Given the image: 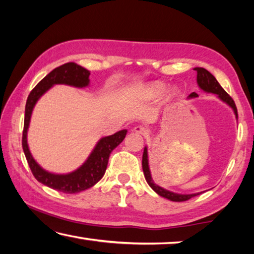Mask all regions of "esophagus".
Listing matches in <instances>:
<instances>
[{
    "instance_id": "34e87169",
    "label": "esophagus",
    "mask_w": 254,
    "mask_h": 254,
    "mask_svg": "<svg viewBox=\"0 0 254 254\" xmlns=\"http://www.w3.org/2000/svg\"><path fill=\"white\" fill-rule=\"evenodd\" d=\"M133 132L137 133V134H143L144 135V134H147V133H148V128L143 127V126H136V127H133Z\"/></svg>"
}]
</instances>
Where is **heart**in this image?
<instances>
[{
  "mask_svg": "<svg viewBox=\"0 0 254 254\" xmlns=\"http://www.w3.org/2000/svg\"><path fill=\"white\" fill-rule=\"evenodd\" d=\"M152 91L153 92H159V91H160V86H159V85H153L152 86Z\"/></svg>",
  "mask_w": 254,
  "mask_h": 254,
  "instance_id": "heart-1",
  "label": "heart"
}]
</instances>
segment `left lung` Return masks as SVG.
<instances>
[{
	"mask_svg": "<svg viewBox=\"0 0 254 254\" xmlns=\"http://www.w3.org/2000/svg\"><path fill=\"white\" fill-rule=\"evenodd\" d=\"M194 70L197 71V84H198L200 89H203L204 92H207V93L216 94L220 100H222L223 102L226 103L227 105L231 106L232 109H233L235 117H236V119H238V110H236V106H235L233 98H232L229 94H227L224 89L222 88V86L218 84L216 78H215V77L210 74L208 70H206L205 68L196 67V68H194ZM197 96L198 95H197L195 92L191 93L190 95H189V97H197ZM142 169H143L144 178H145V180H147V183L149 184V186L151 187L159 196L165 197V198H167V199H170L173 201H185V200L190 199L191 197H195V196L200 194V192H197V194H177V192L167 190V189L158 186L157 184H154L152 180V177H151V173H150V169H149L147 147H145L143 150Z\"/></svg>",
	"mask_w": 254,
	"mask_h": 254,
	"instance_id": "8db88e82",
	"label": "left lung"
}]
</instances>
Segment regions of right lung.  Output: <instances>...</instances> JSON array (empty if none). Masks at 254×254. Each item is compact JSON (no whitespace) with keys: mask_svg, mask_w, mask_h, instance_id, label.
I'll return each mask as SVG.
<instances>
[{"mask_svg":"<svg viewBox=\"0 0 254 254\" xmlns=\"http://www.w3.org/2000/svg\"><path fill=\"white\" fill-rule=\"evenodd\" d=\"M89 75H91L89 70L85 69L84 67L77 65L75 63L64 64V65L55 68L53 71H50L45 78H42L37 84L36 87L29 94L27 104H25L22 148L30 169H31L34 178L38 182L58 191L66 192V194H76V192L93 187L97 182H100L105 174L111 152L124 140L127 131L121 130L112 135L102 137L95 145L92 153L89 154L87 160L78 169L66 175L48 173L38 165L30 153L27 142V132L34 105L51 86L65 84L79 88L86 87L89 84Z\"/></svg>","mask_w":254,"mask_h":254,"instance_id":"1","label":"right lung"}]
</instances>
